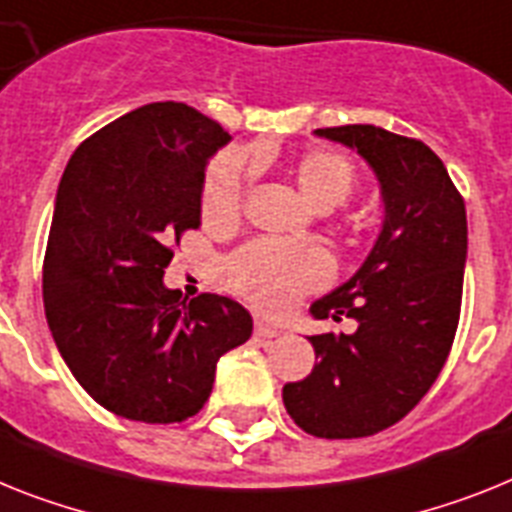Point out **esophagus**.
<instances>
[{
    "mask_svg": "<svg viewBox=\"0 0 512 512\" xmlns=\"http://www.w3.org/2000/svg\"><path fill=\"white\" fill-rule=\"evenodd\" d=\"M255 336H257V338H263V341H273V338L281 336V330L273 328V325H268V322L257 320V322H255Z\"/></svg>",
    "mask_w": 512,
    "mask_h": 512,
    "instance_id": "esophagus-1",
    "label": "esophagus"
}]
</instances>
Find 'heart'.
<instances>
[{"label": "heart", "mask_w": 512, "mask_h": 512, "mask_svg": "<svg viewBox=\"0 0 512 512\" xmlns=\"http://www.w3.org/2000/svg\"><path fill=\"white\" fill-rule=\"evenodd\" d=\"M296 184L309 203L333 210L354 190V166L336 150H309L296 161ZM252 179V163L239 153H226L208 171L203 192V218L208 226L239 221L244 192ZM330 260L317 247L255 242L236 252L226 265L229 286L263 312H283L307 291L328 281Z\"/></svg>", "instance_id": "obj_1"}]
</instances>
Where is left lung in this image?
Listing matches in <instances>:
<instances>
[{
	"label": "left lung",
	"mask_w": 512,
	"mask_h": 512,
	"mask_svg": "<svg viewBox=\"0 0 512 512\" xmlns=\"http://www.w3.org/2000/svg\"><path fill=\"white\" fill-rule=\"evenodd\" d=\"M315 135L367 161L385 216L362 268L309 307L315 320L351 317L356 330L307 336L317 362L302 382L283 385V406L307 435L351 440L401 422L448 359L461 317L466 205L422 140L375 124Z\"/></svg>",
	"instance_id": "obj_1"
}]
</instances>
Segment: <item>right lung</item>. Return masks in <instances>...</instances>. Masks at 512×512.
I'll return each instance as SVG.
<instances>
[{
  "instance_id": "add662e5",
  "label": "right lung",
  "mask_w": 512,
  "mask_h": 512,
  "mask_svg": "<svg viewBox=\"0 0 512 512\" xmlns=\"http://www.w3.org/2000/svg\"><path fill=\"white\" fill-rule=\"evenodd\" d=\"M231 135L187 103H148L90 135L59 182L44 257V307L59 354L111 414L184 422L216 364L252 336L229 296L187 304L163 286L171 244L200 229L208 161Z\"/></svg>"
}]
</instances>
